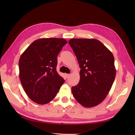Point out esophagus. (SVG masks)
<instances>
[{"mask_svg": "<svg viewBox=\"0 0 135 135\" xmlns=\"http://www.w3.org/2000/svg\"><path fill=\"white\" fill-rule=\"evenodd\" d=\"M70 75L69 74H66V77L67 78H68L70 76Z\"/></svg>", "mask_w": 135, "mask_h": 135, "instance_id": "obj_1", "label": "esophagus"}]
</instances>
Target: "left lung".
Listing matches in <instances>:
<instances>
[{"label":"left lung","mask_w":135,"mask_h":135,"mask_svg":"<svg viewBox=\"0 0 135 135\" xmlns=\"http://www.w3.org/2000/svg\"><path fill=\"white\" fill-rule=\"evenodd\" d=\"M68 43L81 69L79 82L72 88V94L84 107H95L104 100L115 79L114 56L95 39H71Z\"/></svg>","instance_id":"left-lung-1"}]
</instances>
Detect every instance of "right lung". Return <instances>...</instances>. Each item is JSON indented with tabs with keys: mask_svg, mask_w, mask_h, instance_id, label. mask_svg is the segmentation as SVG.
I'll return each instance as SVG.
<instances>
[{
	"mask_svg": "<svg viewBox=\"0 0 135 135\" xmlns=\"http://www.w3.org/2000/svg\"><path fill=\"white\" fill-rule=\"evenodd\" d=\"M67 43L62 38H41L33 41L21 55L19 75L25 93L33 102L46 104L55 97L65 82L56 71L57 57Z\"/></svg>",
	"mask_w": 135,
	"mask_h": 135,
	"instance_id": "obj_1",
	"label": "right lung"
}]
</instances>
